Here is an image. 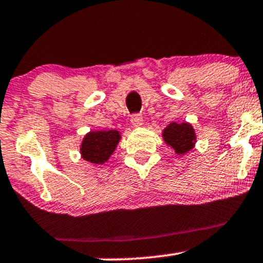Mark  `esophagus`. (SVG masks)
Segmentation results:
<instances>
[{
	"label": "esophagus",
	"mask_w": 263,
	"mask_h": 263,
	"mask_svg": "<svg viewBox=\"0 0 263 263\" xmlns=\"http://www.w3.org/2000/svg\"><path fill=\"white\" fill-rule=\"evenodd\" d=\"M130 121L134 126H142L143 125V117L140 114H134V115H132Z\"/></svg>",
	"instance_id": "34e87169"
}]
</instances>
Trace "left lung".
Returning <instances> with one entry per match:
<instances>
[{
    "instance_id": "8db88e82",
    "label": "left lung",
    "mask_w": 263,
    "mask_h": 263,
    "mask_svg": "<svg viewBox=\"0 0 263 263\" xmlns=\"http://www.w3.org/2000/svg\"><path fill=\"white\" fill-rule=\"evenodd\" d=\"M162 137L166 145L173 148L178 155L188 153L191 149L194 148V144L197 142L196 132L187 121H183L180 124L176 121L171 123L166 128L163 129Z\"/></svg>"
}]
</instances>
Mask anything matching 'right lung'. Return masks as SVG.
I'll list each match as a JSON object with an SVG mask.
<instances>
[{"label": "right lung", "mask_w": 263, "mask_h": 263, "mask_svg": "<svg viewBox=\"0 0 263 263\" xmlns=\"http://www.w3.org/2000/svg\"><path fill=\"white\" fill-rule=\"evenodd\" d=\"M120 138L118 130L89 132L81 142V158L92 164H104L117 149Z\"/></svg>", "instance_id": "right-lung-1"}]
</instances>
